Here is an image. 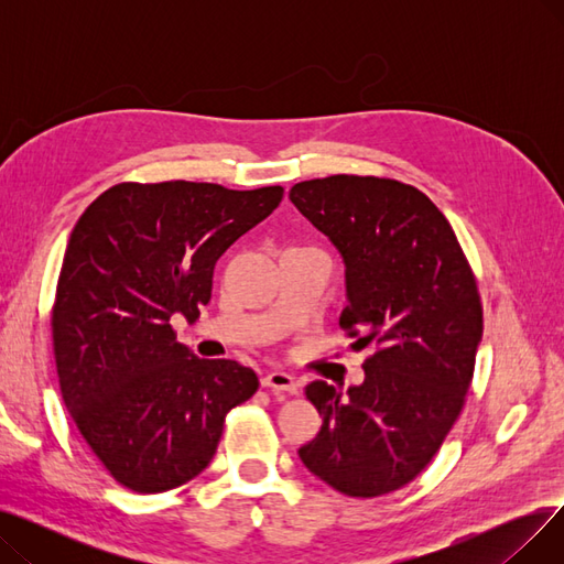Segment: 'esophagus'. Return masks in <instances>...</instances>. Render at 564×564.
<instances>
[{
	"label": "esophagus",
	"mask_w": 564,
	"mask_h": 564,
	"mask_svg": "<svg viewBox=\"0 0 564 564\" xmlns=\"http://www.w3.org/2000/svg\"><path fill=\"white\" fill-rule=\"evenodd\" d=\"M262 387L264 389H272L279 393H290V395H297L300 393V383L294 381L292 375L281 372V370H272L262 377Z\"/></svg>",
	"instance_id": "obj_1"
}]
</instances>
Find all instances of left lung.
<instances>
[{"label":"left lung","mask_w":564,"mask_h":564,"mask_svg":"<svg viewBox=\"0 0 564 564\" xmlns=\"http://www.w3.org/2000/svg\"><path fill=\"white\" fill-rule=\"evenodd\" d=\"M290 200L343 256L340 329L377 345L361 387L308 383L322 427L300 457L345 496L391 494L432 462L464 409L482 340L476 276L416 187L340 173L297 183Z\"/></svg>","instance_id":"1"}]
</instances>
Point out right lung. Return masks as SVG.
Returning a JSON list of instances; mask_svg holds the SVG:
<instances>
[{
  "mask_svg": "<svg viewBox=\"0 0 564 564\" xmlns=\"http://www.w3.org/2000/svg\"><path fill=\"white\" fill-rule=\"evenodd\" d=\"M283 187L121 183L86 207L66 247L52 306L64 404L109 476L160 494L217 453L226 413L258 391L230 359H198L173 315L196 322L217 260L270 217Z\"/></svg>",
  "mask_w": 564,
  "mask_h": 564,
  "instance_id": "1",
  "label": "right lung"
}]
</instances>
